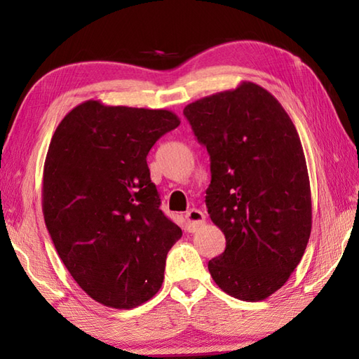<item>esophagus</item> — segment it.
Returning <instances> with one entry per match:
<instances>
[{
	"instance_id": "esophagus-1",
	"label": "esophagus",
	"mask_w": 359,
	"mask_h": 359,
	"mask_svg": "<svg viewBox=\"0 0 359 359\" xmlns=\"http://www.w3.org/2000/svg\"><path fill=\"white\" fill-rule=\"evenodd\" d=\"M185 219H187V228H188V231L194 233V231L197 230V228L203 225V222H205V215H203V212H202L201 210L191 208L189 211H187Z\"/></svg>"
}]
</instances>
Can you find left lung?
I'll return each mask as SVG.
<instances>
[{"label": "left lung", "mask_w": 359, "mask_h": 359, "mask_svg": "<svg viewBox=\"0 0 359 359\" xmlns=\"http://www.w3.org/2000/svg\"><path fill=\"white\" fill-rule=\"evenodd\" d=\"M207 147L208 215L225 234L208 270L220 290L264 301L301 262L311 231V193L299 134L282 104L251 81L185 106Z\"/></svg>", "instance_id": "1"}]
</instances>
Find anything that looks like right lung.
<instances>
[{
    "label": "right lung",
    "instance_id": "1",
    "mask_svg": "<svg viewBox=\"0 0 359 359\" xmlns=\"http://www.w3.org/2000/svg\"><path fill=\"white\" fill-rule=\"evenodd\" d=\"M180 125L168 109L88 100L60 121L43 170V215L67 271L94 301L134 309L162 287L182 230L160 210L147 156Z\"/></svg>",
    "mask_w": 359,
    "mask_h": 359
}]
</instances>
